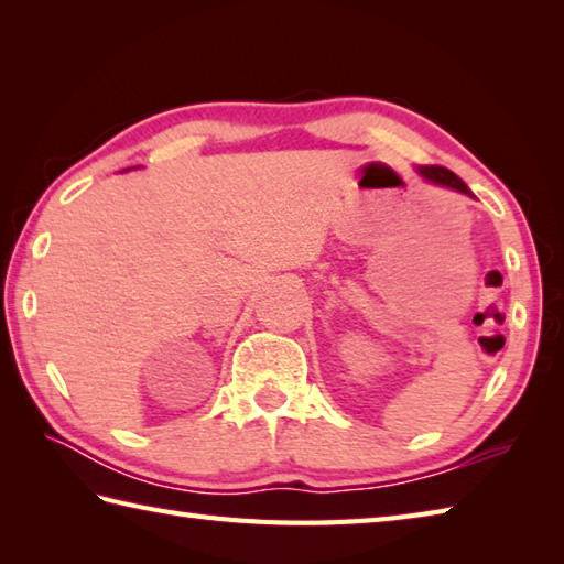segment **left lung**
Segmentation results:
<instances>
[{"mask_svg":"<svg viewBox=\"0 0 564 564\" xmlns=\"http://www.w3.org/2000/svg\"><path fill=\"white\" fill-rule=\"evenodd\" d=\"M416 172L422 174V176L426 178V182H431V184L453 188V191H458V194H465V196L473 198V191L467 188V184L463 182V178L455 176L451 170H446V166H436V164H431V166H416Z\"/></svg>","mask_w":564,"mask_h":564,"instance_id":"left-lung-1","label":"left lung"}]
</instances>
